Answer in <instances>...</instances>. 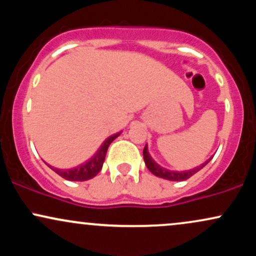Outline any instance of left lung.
<instances>
[{
  "label": "left lung",
  "instance_id": "obj_1",
  "mask_svg": "<svg viewBox=\"0 0 256 256\" xmlns=\"http://www.w3.org/2000/svg\"><path fill=\"white\" fill-rule=\"evenodd\" d=\"M143 158H144L146 166L148 167V170L152 173V174L156 176L158 178H164V179H167V180H172V182L186 180V179H189L192 176L195 174V173H198L200 170L204 168V167L207 165L210 160H210L206 161L204 164H202V165L195 167V168L192 170H189V171L179 172V171H171V170H167L165 167H161L158 164L155 162L154 158H152L150 156V154H149L148 146H146L144 149H143Z\"/></svg>",
  "mask_w": 256,
  "mask_h": 256
}]
</instances>
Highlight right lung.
I'll list each match as a JSON object with an SVG mask.
<instances>
[{
	"instance_id": "1",
	"label": "right lung",
	"mask_w": 256,
	"mask_h": 256,
	"mask_svg": "<svg viewBox=\"0 0 256 256\" xmlns=\"http://www.w3.org/2000/svg\"><path fill=\"white\" fill-rule=\"evenodd\" d=\"M122 132H118V134H112L110 137H108L107 140L102 143V146L98 149V152L91 156L89 160H86L85 162L82 164L77 167H73V168L70 170H58V168H54L52 167V171H55L58 176L67 179V180H72V182H84V180H89V179L95 177L98 173L101 171L102 166H104V158H106V154H107L108 146L116 137Z\"/></svg>"
}]
</instances>
